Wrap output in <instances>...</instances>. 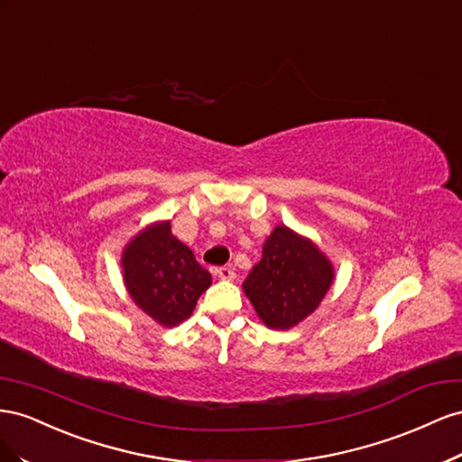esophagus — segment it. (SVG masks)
<instances>
[{"instance_id": "obj_1", "label": "esophagus", "mask_w": 462, "mask_h": 462, "mask_svg": "<svg viewBox=\"0 0 462 462\" xmlns=\"http://www.w3.org/2000/svg\"><path fill=\"white\" fill-rule=\"evenodd\" d=\"M215 274L218 276L220 281H232L234 276H236V274H234V271H232L230 267H220V269H217V271H215Z\"/></svg>"}]
</instances>
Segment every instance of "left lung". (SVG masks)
Instances as JSON below:
<instances>
[{
	"instance_id": "obj_1",
	"label": "left lung",
	"mask_w": 462,
	"mask_h": 462,
	"mask_svg": "<svg viewBox=\"0 0 462 462\" xmlns=\"http://www.w3.org/2000/svg\"><path fill=\"white\" fill-rule=\"evenodd\" d=\"M333 281V263L318 244L288 226H274L242 288L263 323L288 331L319 308Z\"/></svg>"
}]
</instances>
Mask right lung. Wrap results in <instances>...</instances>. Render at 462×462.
<instances>
[{
  "mask_svg": "<svg viewBox=\"0 0 462 462\" xmlns=\"http://www.w3.org/2000/svg\"><path fill=\"white\" fill-rule=\"evenodd\" d=\"M122 273L129 298L162 327H176L193 313L213 276L191 249L172 234L170 220L139 230L122 252Z\"/></svg>",
  "mask_w": 462,
  "mask_h": 462,
  "instance_id": "obj_1",
  "label": "right lung"
}]
</instances>
